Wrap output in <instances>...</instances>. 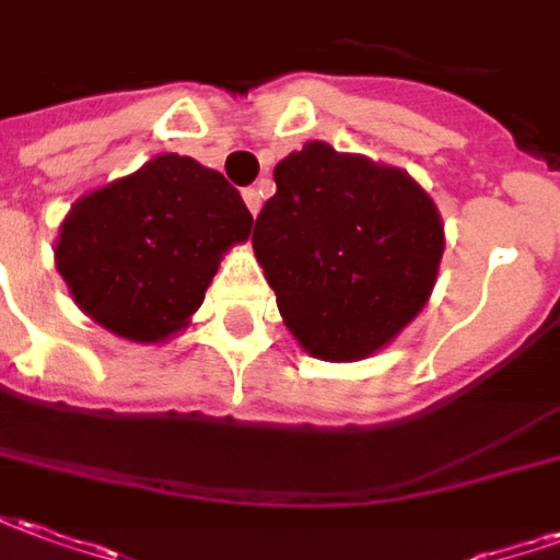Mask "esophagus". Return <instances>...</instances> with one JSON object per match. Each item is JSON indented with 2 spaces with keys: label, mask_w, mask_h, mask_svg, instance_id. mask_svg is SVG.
<instances>
[{
  "label": "esophagus",
  "mask_w": 560,
  "mask_h": 560,
  "mask_svg": "<svg viewBox=\"0 0 560 560\" xmlns=\"http://www.w3.org/2000/svg\"><path fill=\"white\" fill-rule=\"evenodd\" d=\"M243 200L245 207L252 209V215H257V212H260V203H264V191H260V188H245Z\"/></svg>",
  "instance_id": "34e87169"
}]
</instances>
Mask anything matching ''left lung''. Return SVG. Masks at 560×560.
Wrapping results in <instances>:
<instances>
[{
  "label": "left lung",
  "mask_w": 560,
  "mask_h": 560,
  "mask_svg": "<svg viewBox=\"0 0 560 560\" xmlns=\"http://www.w3.org/2000/svg\"><path fill=\"white\" fill-rule=\"evenodd\" d=\"M252 245L293 339L365 360L420 315L444 255L434 200L399 167L312 140L276 164Z\"/></svg>",
  "instance_id": "1"
}]
</instances>
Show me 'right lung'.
Instances as JSON below:
<instances>
[{
	"instance_id": "add662e5",
	"label": "right lung",
	"mask_w": 560,
	"mask_h": 560,
	"mask_svg": "<svg viewBox=\"0 0 560 560\" xmlns=\"http://www.w3.org/2000/svg\"><path fill=\"white\" fill-rule=\"evenodd\" d=\"M248 233L240 191L167 152L80 197L59 228L56 269L95 324L152 345L188 327L221 255Z\"/></svg>"
}]
</instances>
